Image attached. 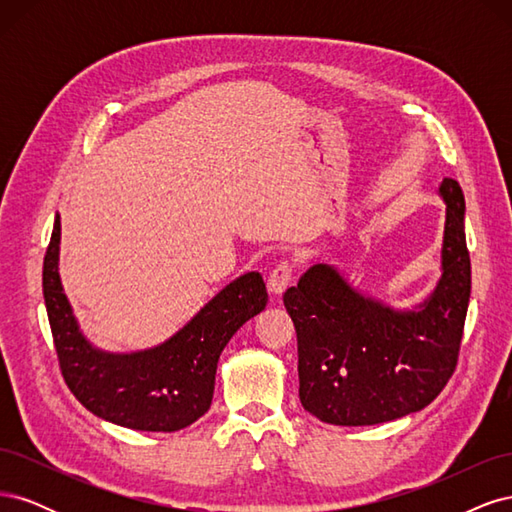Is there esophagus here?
Returning a JSON list of instances; mask_svg holds the SVG:
<instances>
[{"label":"esophagus","mask_w":512,"mask_h":512,"mask_svg":"<svg viewBox=\"0 0 512 512\" xmlns=\"http://www.w3.org/2000/svg\"><path fill=\"white\" fill-rule=\"evenodd\" d=\"M292 262L290 260H280L277 265L273 267V271L269 273V290L273 294H282L286 290V286L292 280Z\"/></svg>","instance_id":"34e87169"}]
</instances>
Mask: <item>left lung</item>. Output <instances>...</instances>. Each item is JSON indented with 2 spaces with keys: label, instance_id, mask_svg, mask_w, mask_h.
I'll return each instance as SVG.
<instances>
[{
  "label": "left lung",
  "instance_id": "8db88e82",
  "mask_svg": "<svg viewBox=\"0 0 512 512\" xmlns=\"http://www.w3.org/2000/svg\"><path fill=\"white\" fill-rule=\"evenodd\" d=\"M446 203L442 277L408 312L363 297L331 265L309 267L284 305L297 329L299 399L322 423L378 425L423 410L451 380L466 322L472 271L466 198L455 179Z\"/></svg>",
  "mask_w": 512,
  "mask_h": 512
}]
</instances>
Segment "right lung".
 Returning a JSON list of instances; mask_svg holds the SVG:
<instances>
[{
    "mask_svg": "<svg viewBox=\"0 0 512 512\" xmlns=\"http://www.w3.org/2000/svg\"><path fill=\"white\" fill-rule=\"evenodd\" d=\"M59 239L57 218L44 254L42 292L61 376L72 395L104 421L136 431H179L198 421L211 406L222 350L269 301L262 275L237 277L168 342L113 354L91 346L79 331L57 271Z\"/></svg>",
    "mask_w": 512,
    "mask_h": 512,
    "instance_id": "1",
    "label": "right lung"
}]
</instances>
